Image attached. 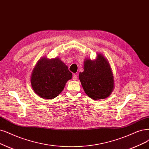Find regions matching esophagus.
I'll return each mask as SVG.
<instances>
[{
    "instance_id": "34e87169",
    "label": "esophagus",
    "mask_w": 149,
    "mask_h": 149,
    "mask_svg": "<svg viewBox=\"0 0 149 149\" xmlns=\"http://www.w3.org/2000/svg\"><path fill=\"white\" fill-rule=\"evenodd\" d=\"M72 79H73V80H76L77 79V75L75 74H73V77H72Z\"/></svg>"
}]
</instances>
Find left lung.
Instances as JSON below:
<instances>
[{"mask_svg":"<svg viewBox=\"0 0 149 149\" xmlns=\"http://www.w3.org/2000/svg\"><path fill=\"white\" fill-rule=\"evenodd\" d=\"M79 79L86 94L93 100L107 97L112 91L113 78L108 61L99 54L96 59H86Z\"/></svg>","mask_w":149,"mask_h":149,"instance_id":"8db88e82","label":"left lung"}]
</instances>
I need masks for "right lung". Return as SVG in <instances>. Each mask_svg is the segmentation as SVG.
<instances>
[{
  "label": "right lung",
  "instance_id": "1",
  "mask_svg": "<svg viewBox=\"0 0 149 149\" xmlns=\"http://www.w3.org/2000/svg\"><path fill=\"white\" fill-rule=\"evenodd\" d=\"M72 74L59 58L38 61L32 71L31 85L37 95L44 99H53L61 92Z\"/></svg>",
  "mask_w": 149,
  "mask_h": 149
}]
</instances>
